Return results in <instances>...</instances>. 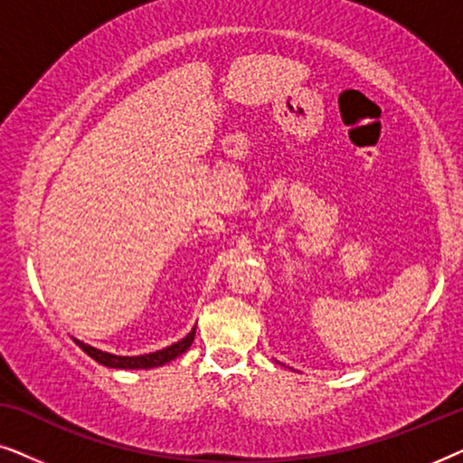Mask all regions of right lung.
<instances>
[{
  "instance_id": "add662e5",
  "label": "right lung",
  "mask_w": 463,
  "mask_h": 463,
  "mask_svg": "<svg viewBox=\"0 0 463 463\" xmlns=\"http://www.w3.org/2000/svg\"><path fill=\"white\" fill-rule=\"evenodd\" d=\"M194 337H195V328H192V333H189L185 339L176 341V344L164 347V350H157L154 354H143V356H116V354L100 352L97 347L81 344L80 339H73V341L88 354V356L94 358L100 364L111 366V369H154V366L166 364L176 356H181L183 352H187L189 345L194 344Z\"/></svg>"
}]
</instances>
